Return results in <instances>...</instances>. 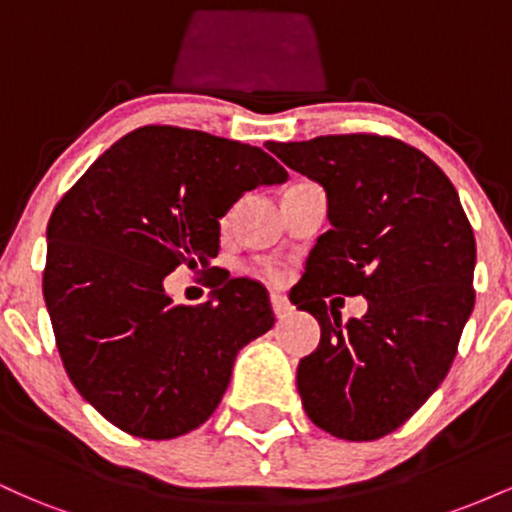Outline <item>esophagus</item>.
I'll list each match as a JSON object with an SVG mask.
<instances>
[{
	"mask_svg": "<svg viewBox=\"0 0 512 512\" xmlns=\"http://www.w3.org/2000/svg\"><path fill=\"white\" fill-rule=\"evenodd\" d=\"M269 301H272V310H274V315L279 317V320H284V317H289L291 315V303H289V298L286 296H281V293H272V296H269Z\"/></svg>",
	"mask_w": 512,
	"mask_h": 512,
	"instance_id": "esophagus-1",
	"label": "esophagus"
}]
</instances>
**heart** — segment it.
<instances>
[{
  "mask_svg": "<svg viewBox=\"0 0 512 512\" xmlns=\"http://www.w3.org/2000/svg\"><path fill=\"white\" fill-rule=\"evenodd\" d=\"M255 274L262 276V279H267V281H279L281 279V269L276 267V264H267V262L257 264Z\"/></svg>",
  "mask_w": 512,
  "mask_h": 512,
  "instance_id": "b5f03b06",
  "label": "heart"
}]
</instances>
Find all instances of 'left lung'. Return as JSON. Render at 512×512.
<instances>
[{
	"label": "left lung",
	"instance_id": "left-lung-1",
	"mask_svg": "<svg viewBox=\"0 0 512 512\" xmlns=\"http://www.w3.org/2000/svg\"><path fill=\"white\" fill-rule=\"evenodd\" d=\"M267 149L330 199L332 228L291 289L322 327L298 363L305 414L337 438L378 440L414 416L455 361L477 298L472 223L448 175L395 137L327 134ZM342 295H366L369 313L342 323Z\"/></svg>",
	"mask_w": 512,
	"mask_h": 512
}]
</instances>
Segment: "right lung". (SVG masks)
<instances>
[{
    "instance_id": "1",
    "label": "right lung",
    "mask_w": 512,
    "mask_h": 512,
    "mask_svg": "<svg viewBox=\"0 0 512 512\" xmlns=\"http://www.w3.org/2000/svg\"><path fill=\"white\" fill-rule=\"evenodd\" d=\"M284 180L260 146L149 125L52 209L43 296L57 351L79 395L120 431H195L219 407L238 349L274 327L257 281L214 274L211 301L182 305L163 279L216 257L219 219L243 192Z\"/></svg>"
}]
</instances>
